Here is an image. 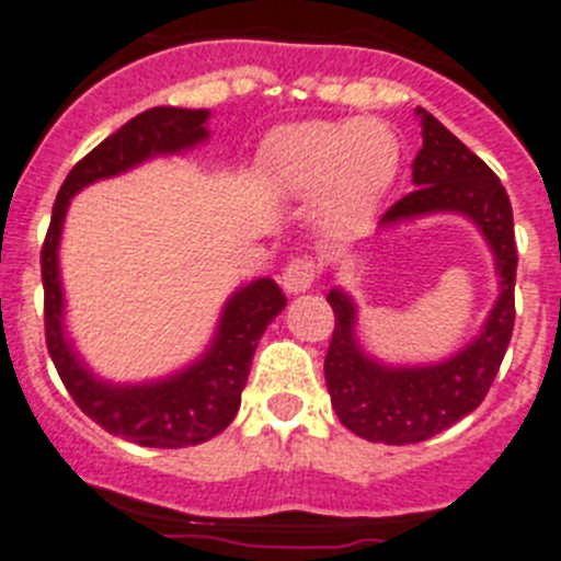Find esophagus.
Listing matches in <instances>:
<instances>
[{
  "label": "esophagus",
  "mask_w": 561,
  "mask_h": 561,
  "mask_svg": "<svg viewBox=\"0 0 561 561\" xmlns=\"http://www.w3.org/2000/svg\"><path fill=\"white\" fill-rule=\"evenodd\" d=\"M318 276V265L310 256H299V260H290L282 271V287L287 293H305L310 290V285Z\"/></svg>",
  "instance_id": "1"
}]
</instances>
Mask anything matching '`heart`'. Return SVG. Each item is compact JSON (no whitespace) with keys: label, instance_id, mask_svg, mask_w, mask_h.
I'll return each mask as SVG.
<instances>
[{"label":"heart","instance_id":"b5f03b06","mask_svg":"<svg viewBox=\"0 0 561 561\" xmlns=\"http://www.w3.org/2000/svg\"><path fill=\"white\" fill-rule=\"evenodd\" d=\"M400 164V145L377 119H312L276 128L262 142L256 170L282 195L321 193V218L355 229L375 211Z\"/></svg>","mask_w":561,"mask_h":561}]
</instances>
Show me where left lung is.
<instances>
[{
  "mask_svg": "<svg viewBox=\"0 0 561 561\" xmlns=\"http://www.w3.org/2000/svg\"><path fill=\"white\" fill-rule=\"evenodd\" d=\"M422 117V150L413 159V193L382 215V226L433 211L467 215L494 254L501 296L476 341L456 357L433 366L391 368L368 357L355 341V305L341 287L327 293L335 330L324 360L327 388L337 419L355 436L382 444H416L456 425L486 397L514 330V243L512 204L501 179L433 114Z\"/></svg>",
  "mask_w": 561,
  "mask_h": 561,
  "instance_id": "8db88e82",
  "label": "left lung"
}]
</instances>
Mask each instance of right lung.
<instances>
[{
    "label": "right lung",
    "mask_w": 561,
    "mask_h": 561,
    "mask_svg": "<svg viewBox=\"0 0 561 561\" xmlns=\"http://www.w3.org/2000/svg\"><path fill=\"white\" fill-rule=\"evenodd\" d=\"M206 117L209 111L204 108L159 105L142 111L117 134L103 139L92 153H85L69 170L55 198L53 220L42 249L44 330H47L49 357L58 368L60 380L92 422L142 447H164V450L193 447L231 425L240 408V393L249 380L256 343L271 321L285 310L287 299L274 279L251 282L226 301L218 335L201 360L168 380L111 386L85 368V363L75 355L72 341L64 335V290L58 274L60 229L75 193L100 179L125 173L150 156L195 148L206 139Z\"/></svg>",
    "instance_id": "right-lung-1"
}]
</instances>
